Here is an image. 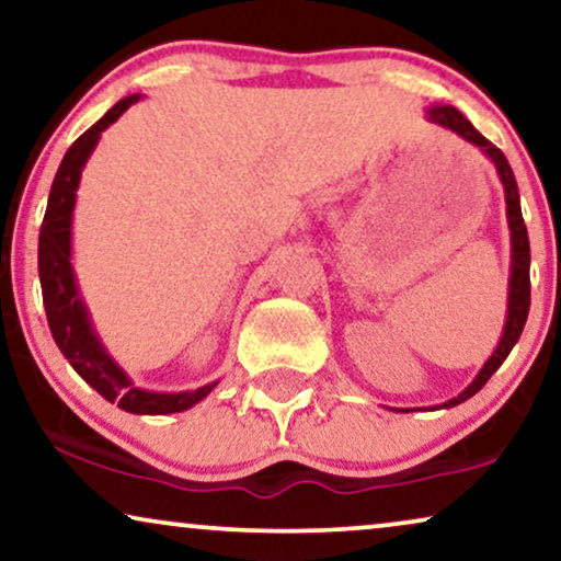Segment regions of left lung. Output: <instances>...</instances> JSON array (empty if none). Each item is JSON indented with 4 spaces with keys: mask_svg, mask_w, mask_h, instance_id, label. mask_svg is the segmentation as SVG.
<instances>
[{
    "mask_svg": "<svg viewBox=\"0 0 561 561\" xmlns=\"http://www.w3.org/2000/svg\"><path fill=\"white\" fill-rule=\"evenodd\" d=\"M428 119L436 122V125L451 129V133H457L459 137H465L467 142L478 145V148L485 152L490 160H493L495 171H497V175H501L503 191H505V206H508V227H511L508 317H505L503 336H501V342H497V347H495L493 355H490L488 363L482 365L478 378H474L470 386H467L457 398H451V401L442 403L444 409H451V405L465 403L467 398H472L482 386H485V382L490 380V375H493L497 367L503 365V359L511 355L513 344L518 342L520 332H524V324L528 319V306H531V278H528V265H531V248H528V232H526V225H524V214H520V198H518L516 179H513V171H511L508 160H505L503 152L497 150L493 142L485 140V137H482L478 129H474L470 122L465 119V114L455 110V106H444V104L428 106Z\"/></svg>",
    "mask_w": 561,
    "mask_h": 561,
    "instance_id": "obj_1",
    "label": "left lung"
}]
</instances>
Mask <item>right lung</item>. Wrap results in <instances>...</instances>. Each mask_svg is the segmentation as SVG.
<instances>
[{
	"label": "right lung",
	"mask_w": 561,
	"mask_h": 561,
	"mask_svg": "<svg viewBox=\"0 0 561 561\" xmlns=\"http://www.w3.org/2000/svg\"><path fill=\"white\" fill-rule=\"evenodd\" d=\"M135 102H140V94H129L119 99L110 112L104 114L96 125H91L71 148L66 150L60 160L56 179H53L48 209L41 227V242H37V271H41L43 304L45 317L53 340L58 350L71 363L76 373L96 390L99 396L110 403H117L122 411L129 413H179L196 405L202 398L211 393L209 386L186 390V393H152V390L135 388L125 370L106 355V350L99 342V336L91 327L87 304L81 301L79 286L71 265V219L76 204V188H79L81 171L87 165L91 150L96 148L99 137L110 125H114Z\"/></svg>",
	"instance_id": "right-lung-1"
}]
</instances>
